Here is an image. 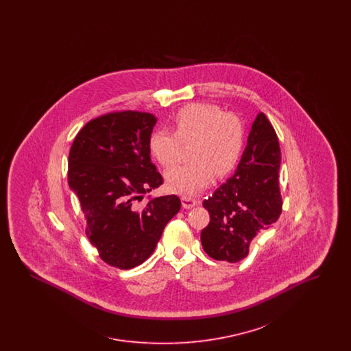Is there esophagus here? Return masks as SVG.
I'll return each instance as SVG.
<instances>
[{
	"mask_svg": "<svg viewBox=\"0 0 351 351\" xmlns=\"http://www.w3.org/2000/svg\"><path fill=\"white\" fill-rule=\"evenodd\" d=\"M197 204H199L197 201L193 200V199H191V197H185V196L182 197V205H183L184 209H191V208L196 206Z\"/></svg>",
	"mask_w": 351,
	"mask_h": 351,
	"instance_id": "esophagus-1",
	"label": "esophagus"
}]
</instances>
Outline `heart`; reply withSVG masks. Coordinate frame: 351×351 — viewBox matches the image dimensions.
I'll return each mask as SVG.
<instances>
[{
    "label": "heart",
    "instance_id": "obj_1",
    "mask_svg": "<svg viewBox=\"0 0 351 351\" xmlns=\"http://www.w3.org/2000/svg\"><path fill=\"white\" fill-rule=\"evenodd\" d=\"M169 130L151 134V155L162 165L176 162L182 143H191L189 165H178L166 171L167 188L178 195L195 196L218 176L233 169L242 150L243 130L241 122L210 104H192L172 118Z\"/></svg>",
    "mask_w": 351,
    "mask_h": 351
}]
</instances>
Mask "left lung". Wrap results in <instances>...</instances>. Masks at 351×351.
Instances as JSON below:
<instances>
[{
    "label": "left lung",
    "instance_id": "8db88e82",
    "mask_svg": "<svg viewBox=\"0 0 351 351\" xmlns=\"http://www.w3.org/2000/svg\"><path fill=\"white\" fill-rule=\"evenodd\" d=\"M280 147L276 133L259 113L232 178L204 201L209 225L201 232L204 251L216 261L237 263L247 256L249 245L282 213L279 189Z\"/></svg>",
    "mask_w": 351,
    "mask_h": 351
}]
</instances>
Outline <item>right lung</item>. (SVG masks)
Segmentation results:
<instances>
[{
    "label": "right lung",
    "instance_id": "1",
    "mask_svg": "<svg viewBox=\"0 0 351 351\" xmlns=\"http://www.w3.org/2000/svg\"><path fill=\"white\" fill-rule=\"evenodd\" d=\"M158 118L119 112L88 122L76 135L68 159V185L86 219L85 234L108 265L129 269L155 250L182 202L175 195L135 200L163 184L151 162L149 139Z\"/></svg>",
    "mask_w": 351,
    "mask_h": 351
}]
</instances>
